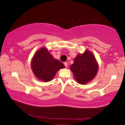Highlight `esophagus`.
Instances as JSON below:
<instances>
[{
	"label": "esophagus",
	"mask_w": 125,
	"mask_h": 125,
	"mask_svg": "<svg viewBox=\"0 0 125 125\" xmlns=\"http://www.w3.org/2000/svg\"><path fill=\"white\" fill-rule=\"evenodd\" d=\"M64 65H65V67H67V63L66 62H65L64 63Z\"/></svg>",
	"instance_id": "34e87169"
}]
</instances>
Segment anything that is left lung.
Listing matches in <instances>:
<instances>
[{
	"mask_svg": "<svg viewBox=\"0 0 125 125\" xmlns=\"http://www.w3.org/2000/svg\"><path fill=\"white\" fill-rule=\"evenodd\" d=\"M70 68L76 81L84 84L95 77L98 70V64L92 52L87 49L84 53L77 55Z\"/></svg>",
	"mask_w": 125,
	"mask_h": 125,
	"instance_id": "8db88e82",
	"label": "left lung"
}]
</instances>
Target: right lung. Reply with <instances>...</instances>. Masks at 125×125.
Masks as SVG:
<instances>
[{"label":"right lung","mask_w":125,"mask_h":125,"mask_svg":"<svg viewBox=\"0 0 125 125\" xmlns=\"http://www.w3.org/2000/svg\"><path fill=\"white\" fill-rule=\"evenodd\" d=\"M65 65L50 53L48 49L43 47L35 53L31 61V68L34 75L43 82L52 80L58 70Z\"/></svg>","instance_id":"right-lung-1"}]
</instances>
